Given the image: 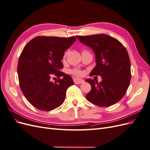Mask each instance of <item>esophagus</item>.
I'll use <instances>...</instances> for the list:
<instances>
[{"label": "esophagus", "mask_w": 150, "mask_h": 150, "mask_svg": "<svg viewBox=\"0 0 150 150\" xmlns=\"http://www.w3.org/2000/svg\"><path fill=\"white\" fill-rule=\"evenodd\" d=\"M73 81H74V83L76 84H81V83H84V80L83 79H78V78H73Z\"/></svg>", "instance_id": "obj_1"}]
</instances>
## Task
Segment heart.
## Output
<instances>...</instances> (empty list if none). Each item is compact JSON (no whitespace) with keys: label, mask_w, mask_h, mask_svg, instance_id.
Wrapping results in <instances>:
<instances>
[{"label":"heart","mask_w":150,"mask_h":150,"mask_svg":"<svg viewBox=\"0 0 150 150\" xmlns=\"http://www.w3.org/2000/svg\"><path fill=\"white\" fill-rule=\"evenodd\" d=\"M66 54H67V53L65 52L64 54V55H63L62 61L65 60V59L66 57ZM70 73L77 76V77H80L83 75V72L78 69H73L70 70Z\"/></svg>","instance_id":"1"}]
</instances>
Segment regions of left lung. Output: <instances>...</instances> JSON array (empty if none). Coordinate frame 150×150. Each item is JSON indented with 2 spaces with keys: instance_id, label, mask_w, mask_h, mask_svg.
I'll return each instance as SVG.
<instances>
[{
  "instance_id": "8db88e82",
  "label": "left lung",
  "mask_w": 150,
  "mask_h": 150,
  "mask_svg": "<svg viewBox=\"0 0 150 150\" xmlns=\"http://www.w3.org/2000/svg\"><path fill=\"white\" fill-rule=\"evenodd\" d=\"M80 42L91 47L96 55V66L90 76H100L99 83L85 81L91 86L87 100L101 107L113 105L125 96L131 81V62L126 48L118 40L106 34L76 35Z\"/></svg>"
}]
</instances>
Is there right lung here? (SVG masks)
<instances>
[{"instance_id":"right-lung-1","label":"right lung","mask_w":150,"mask_h":150,"mask_svg":"<svg viewBox=\"0 0 150 150\" xmlns=\"http://www.w3.org/2000/svg\"><path fill=\"white\" fill-rule=\"evenodd\" d=\"M76 40L74 36H38L22 50L17 66L19 86L27 100L35 108L49 111L64 102L66 90L74 82L70 76L61 71V60ZM54 75L59 78L54 83L50 80Z\"/></svg>"}]
</instances>
